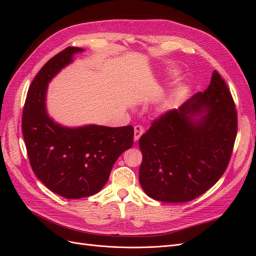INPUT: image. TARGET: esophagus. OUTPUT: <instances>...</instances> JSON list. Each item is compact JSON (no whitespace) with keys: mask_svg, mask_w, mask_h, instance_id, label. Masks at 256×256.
Instances as JSON below:
<instances>
[{"mask_svg":"<svg viewBox=\"0 0 256 256\" xmlns=\"http://www.w3.org/2000/svg\"><path fill=\"white\" fill-rule=\"evenodd\" d=\"M143 132H144V128L141 125L134 126V138L136 142L138 140V138H141Z\"/></svg>","mask_w":256,"mask_h":256,"instance_id":"esophagus-1","label":"esophagus"}]
</instances>
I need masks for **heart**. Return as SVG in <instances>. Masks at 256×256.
I'll return each instance as SVG.
<instances>
[{"mask_svg": "<svg viewBox=\"0 0 256 256\" xmlns=\"http://www.w3.org/2000/svg\"><path fill=\"white\" fill-rule=\"evenodd\" d=\"M176 99H177V95L176 94H173V95L170 96L168 98H166L164 102H162V104H161L162 110L168 111V110L171 109L172 106H174V104L176 102Z\"/></svg>", "mask_w": 256, "mask_h": 256, "instance_id": "obj_1", "label": "heart"}]
</instances>
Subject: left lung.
Here are the masks:
<instances>
[{
	"mask_svg": "<svg viewBox=\"0 0 256 256\" xmlns=\"http://www.w3.org/2000/svg\"><path fill=\"white\" fill-rule=\"evenodd\" d=\"M237 134L233 97L219 72L178 110L160 115L140 138L138 180L152 198L189 202L226 172Z\"/></svg>",
	"mask_w": 256,
	"mask_h": 256,
	"instance_id": "8db88e82",
	"label": "left lung"
}]
</instances>
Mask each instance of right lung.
I'll return each instance as SVG.
<instances>
[{
	"mask_svg": "<svg viewBox=\"0 0 256 256\" xmlns=\"http://www.w3.org/2000/svg\"><path fill=\"white\" fill-rule=\"evenodd\" d=\"M82 51L68 47L42 66L28 88L22 113V134L33 172L52 192L72 200L102 190L115 161L134 144L130 125L67 128L49 118L48 83Z\"/></svg>",
	"mask_w": 256,
	"mask_h": 256,
	"instance_id": "add662e5",
	"label": "right lung"
}]
</instances>
